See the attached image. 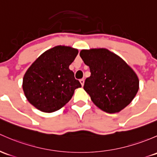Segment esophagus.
<instances>
[{
    "label": "esophagus",
    "instance_id": "1",
    "mask_svg": "<svg viewBox=\"0 0 157 157\" xmlns=\"http://www.w3.org/2000/svg\"><path fill=\"white\" fill-rule=\"evenodd\" d=\"M80 83H81L82 86L84 85V79H80Z\"/></svg>",
    "mask_w": 157,
    "mask_h": 157
}]
</instances>
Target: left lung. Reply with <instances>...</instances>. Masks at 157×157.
Here are the masks:
<instances>
[{
    "label": "left lung",
    "instance_id": "obj_1",
    "mask_svg": "<svg viewBox=\"0 0 157 157\" xmlns=\"http://www.w3.org/2000/svg\"><path fill=\"white\" fill-rule=\"evenodd\" d=\"M80 56L91 72L83 89L97 107L113 113L129 105L138 92L139 81L121 58L106 49L82 50Z\"/></svg>",
    "mask_w": 157,
    "mask_h": 157
}]
</instances>
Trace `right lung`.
Wrapping results in <instances>:
<instances>
[{"mask_svg":"<svg viewBox=\"0 0 157 157\" xmlns=\"http://www.w3.org/2000/svg\"><path fill=\"white\" fill-rule=\"evenodd\" d=\"M77 54V49L57 46L37 58L23 78V91L31 105L52 113L71 100L74 90L81 87L69 69Z\"/></svg>","mask_w":157,"mask_h":157,"instance_id":"right-lung-1","label":"right lung"}]
</instances>
